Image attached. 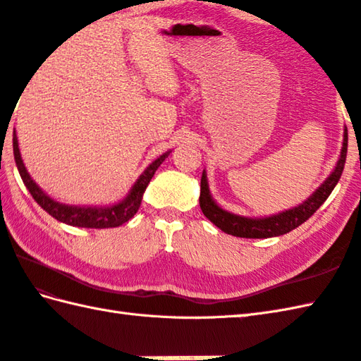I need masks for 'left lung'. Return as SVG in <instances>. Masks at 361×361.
Returning <instances> with one entry per match:
<instances>
[{"instance_id": "8db88e82", "label": "left lung", "mask_w": 361, "mask_h": 361, "mask_svg": "<svg viewBox=\"0 0 361 361\" xmlns=\"http://www.w3.org/2000/svg\"><path fill=\"white\" fill-rule=\"evenodd\" d=\"M348 153V127H344L343 133V147L340 152V158L336 161L332 173L327 176L323 185L313 192L307 200L301 204L295 206L291 209H286L268 217H245L229 212L221 208L214 200L208 185V176L203 171L202 183H200V208L206 219H209L214 225L220 228L226 234L235 237H245V239H267V237H276L290 233L291 229L302 225L305 220H309L317 209L323 204L327 197L332 194L336 183L340 181L343 173L344 163H346Z\"/></svg>"}]
</instances>
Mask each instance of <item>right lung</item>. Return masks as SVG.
I'll return each instance as SVG.
<instances>
[{
	"instance_id": "obj_1",
	"label": "right lung",
	"mask_w": 361,
	"mask_h": 361,
	"mask_svg": "<svg viewBox=\"0 0 361 361\" xmlns=\"http://www.w3.org/2000/svg\"><path fill=\"white\" fill-rule=\"evenodd\" d=\"M172 150H169L163 155H159L155 161L145 167V171L137 176L135 185L128 190V194L119 200L118 203H113L109 206H75V204H65L57 200H54L44 190L37 185V183L30 178L27 169L23 163L20 147H18V137L13 130V158L17 163L18 172L23 183L27 188V190L32 195L34 200L42 206V208L57 219L59 221H63L66 225L79 226V228H116L124 225L126 221L132 219L137 212L141 206L142 195L145 192V188L149 186L152 176L155 175L157 169L161 163L171 155Z\"/></svg>"
}]
</instances>
